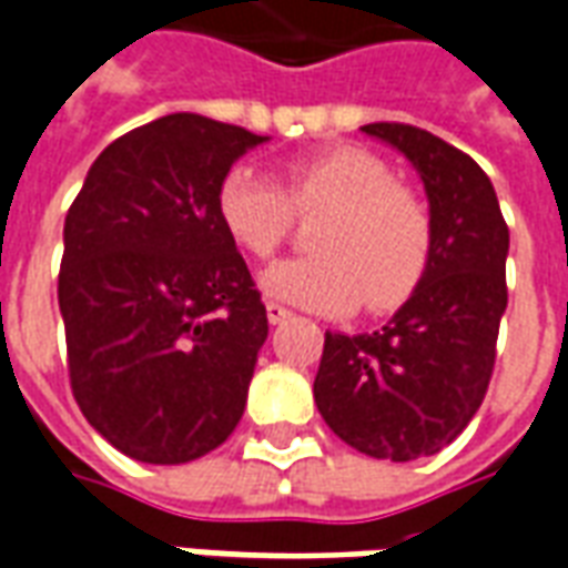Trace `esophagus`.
<instances>
[{
  "mask_svg": "<svg viewBox=\"0 0 568 568\" xmlns=\"http://www.w3.org/2000/svg\"><path fill=\"white\" fill-rule=\"evenodd\" d=\"M265 317H268V324H281V321L291 317V308H284V305L277 303H265Z\"/></svg>",
  "mask_w": 568,
  "mask_h": 568,
  "instance_id": "1",
  "label": "esophagus"
}]
</instances>
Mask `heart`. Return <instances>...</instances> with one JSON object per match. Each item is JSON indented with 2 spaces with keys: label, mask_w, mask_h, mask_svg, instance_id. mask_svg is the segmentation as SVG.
Listing matches in <instances>:
<instances>
[{
  "label": "heart",
  "mask_w": 568,
  "mask_h": 568,
  "mask_svg": "<svg viewBox=\"0 0 568 568\" xmlns=\"http://www.w3.org/2000/svg\"><path fill=\"white\" fill-rule=\"evenodd\" d=\"M293 216H317L308 235L315 256L272 265L260 281L272 300L321 315H345L361 303L392 312L425 275L432 213L367 149L342 143L291 159L277 183L247 168L220 180L216 220L253 260L275 256Z\"/></svg>",
  "instance_id": "b5f03b06"
}]
</instances>
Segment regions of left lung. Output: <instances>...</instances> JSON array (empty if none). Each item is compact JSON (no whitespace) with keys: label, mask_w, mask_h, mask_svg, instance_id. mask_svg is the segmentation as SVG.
<instances>
[{"label":"left lung","mask_w":568,"mask_h":568,"mask_svg":"<svg viewBox=\"0 0 568 568\" xmlns=\"http://www.w3.org/2000/svg\"><path fill=\"white\" fill-rule=\"evenodd\" d=\"M419 171L432 213L425 275L382 329L327 333L315 404L357 453L434 456L480 409L508 308V226L484 168L440 136L400 122L361 128Z\"/></svg>","instance_id":"obj_1"}]
</instances>
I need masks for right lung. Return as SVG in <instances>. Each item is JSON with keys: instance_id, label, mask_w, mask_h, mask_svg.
Wrapping results in <instances>:
<instances>
[{"instance_id": "right-lung-1", "label": "right lung", "mask_w": 568, "mask_h": 568, "mask_svg": "<svg viewBox=\"0 0 568 568\" xmlns=\"http://www.w3.org/2000/svg\"><path fill=\"white\" fill-rule=\"evenodd\" d=\"M268 136L174 112L103 149L63 223L75 404L124 456L183 465L241 422L268 317L216 189Z\"/></svg>"}]
</instances>
